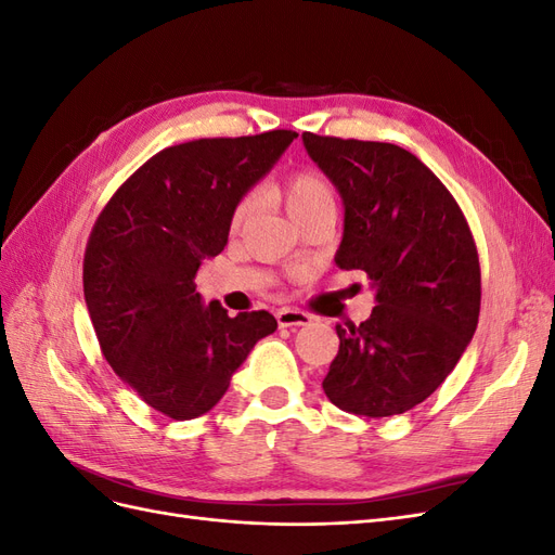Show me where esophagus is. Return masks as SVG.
Segmentation results:
<instances>
[{"label": "esophagus", "instance_id": "34e87169", "mask_svg": "<svg viewBox=\"0 0 555 555\" xmlns=\"http://www.w3.org/2000/svg\"><path fill=\"white\" fill-rule=\"evenodd\" d=\"M278 324L282 328H289V326H308L312 322V317L304 310H294V308H282L278 310Z\"/></svg>", "mask_w": 555, "mask_h": 555}]
</instances>
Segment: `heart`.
Here are the masks:
<instances>
[{
	"label": "heart",
	"mask_w": 555,
	"mask_h": 555,
	"mask_svg": "<svg viewBox=\"0 0 555 555\" xmlns=\"http://www.w3.org/2000/svg\"><path fill=\"white\" fill-rule=\"evenodd\" d=\"M282 201L294 222H304L306 217L319 210H335L333 184L317 171H298L282 184ZM259 210V192L245 194L231 215V229L241 231Z\"/></svg>",
	"instance_id": "obj_1"
}]
</instances>
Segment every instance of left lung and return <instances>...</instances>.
<instances>
[{
    "label": "left lung",
    "mask_w": 555,
    "mask_h": 555,
    "mask_svg": "<svg viewBox=\"0 0 555 555\" xmlns=\"http://www.w3.org/2000/svg\"><path fill=\"white\" fill-rule=\"evenodd\" d=\"M304 145L345 206L335 266L363 271L377 304L359 326H335L340 349L324 393L351 414H402L438 389L477 331L473 231L440 178L408 150L310 131Z\"/></svg>",
    "instance_id": "obj_1"
}]
</instances>
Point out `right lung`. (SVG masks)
Listing matches in <instances>:
<instances>
[{
	"label": "right lung",
	"mask_w": 555,
	"mask_h": 555,
	"mask_svg": "<svg viewBox=\"0 0 555 555\" xmlns=\"http://www.w3.org/2000/svg\"><path fill=\"white\" fill-rule=\"evenodd\" d=\"M296 131L198 139L162 150L96 217L82 292L104 359L150 408L188 422L227 393L249 349L278 328L266 310L204 306L196 271L229 241L231 215Z\"/></svg>",
	"instance_id": "1"
}]
</instances>
